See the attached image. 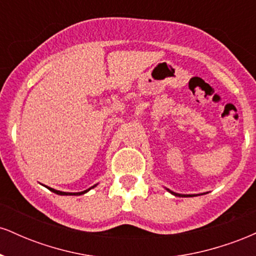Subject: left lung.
<instances>
[{"instance_id": "left-lung-1", "label": "left lung", "mask_w": 256, "mask_h": 256, "mask_svg": "<svg viewBox=\"0 0 256 256\" xmlns=\"http://www.w3.org/2000/svg\"><path fill=\"white\" fill-rule=\"evenodd\" d=\"M168 190V189H167ZM170 192L171 194H173V195L174 196H179V198H192V196H196V195H182V194H177V192H171V190H168Z\"/></svg>"}]
</instances>
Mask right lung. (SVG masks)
<instances>
[{
	"instance_id": "obj_1",
	"label": "right lung",
	"mask_w": 256,
	"mask_h": 256,
	"mask_svg": "<svg viewBox=\"0 0 256 256\" xmlns=\"http://www.w3.org/2000/svg\"><path fill=\"white\" fill-rule=\"evenodd\" d=\"M95 186H96V185H94V186H91L88 190H84V192H58V190L52 189V188H48V186H46V188H48V189L50 190V192L58 194V195H77V196H79V195H83V194H85V192H88L90 189H92V188H95Z\"/></svg>"
}]
</instances>
